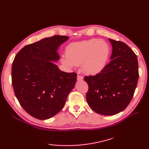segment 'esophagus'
Masks as SVG:
<instances>
[{
	"instance_id": "obj_1",
	"label": "esophagus",
	"mask_w": 149,
	"mask_h": 149,
	"mask_svg": "<svg viewBox=\"0 0 149 149\" xmlns=\"http://www.w3.org/2000/svg\"><path fill=\"white\" fill-rule=\"evenodd\" d=\"M83 76H80V75H78V76H77V80H78V81H81V80H83Z\"/></svg>"
}]
</instances>
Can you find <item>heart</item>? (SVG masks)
I'll return each mask as SVG.
<instances>
[{
  "instance_id": "1",
  "label": "heart",
  "mask_w": 149,
  "mask_h": 149,
  "mask_svg": "<svg viewBox=\"0 0 149 149\" xmlns=\"http://www.w3.org/2000/svg\"><path fill=\"white\" fill-rule=\"evenodd\" d=\"M109 55V45L103 40L93 38L70 44L62 62L70 68L82 65L85 74L94 75L104 69Z\"/></svg>"
}]
</instances>
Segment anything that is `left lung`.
Instances as JSON below:
<instances>
[{"label": "left lung", "instance_id": "1", "mask_svg": "<svg viewBox=\"0 0 149 149\" xmlns=\"http://www.w3.org/2000/svg\"><path fill=\"white\" fill-rule=\"evenodd\" d=\"M111 61L100 73L85 76L86 100L96 113L112 116L124 111L132 99L139 79L137 57L124 42L109 38Z\"/></svg>", "mask_w": 149, "mask_h": 149}]
</instances>
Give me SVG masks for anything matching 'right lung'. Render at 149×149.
I'll return each mask as SVG.
<instances>
[{
  "label": "right lung",
  "mask_w": 149,
  "mask_h": 149,
  "mask_svg": "<svg viewBox=\"0 0 149 149\" xmlns=\"http://www.w3.org/2000/svg\"><path fill=\"white\" fill-rule=\"evenodd\" d=\"M68 38L55 35L28 45L13 61L15 95L24 109L36 119L45 120L57 114L74 87L76 73L62 71L52 62L59 60L58 48Z\"/></svg>",
  "instance_id": "add662e5"
}]
</instances>
